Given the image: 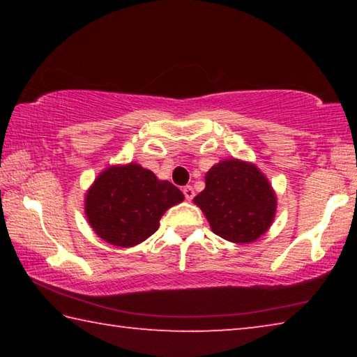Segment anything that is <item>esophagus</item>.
Returning <instances> with one entry per match:
<instances>
[{"label": "esophagus", "instance_id": "esophagus-1", "mask_svg": "<svg viewBox=\"0 0 357 357\" xmlns=\"http://www.w3.org/2000/svg\"><path fill=\"white\" fill-rule=\"evenodd\" d=\"M183 192H184V197H185V200H192L193 197H195V190H193V187L192 185H185L184 189H183Z\"/></svg>", "mask_w": 357, "mask_h": 357}]
</instances>
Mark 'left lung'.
Here are the masks:
<instances>
[{
  "mask_svg": "<svg viewBox=\"0 0 357 357\" xmlns=\"http://www.w3.org/2000/svg\"><path fill=\"white\" fill-rule=\"evenodd\" d=\"M206 187L195 202L211 229L227 241L252 243L271 227L275 193L255 165L238 159L222 160L206 173Z\"/></svg>",
  "mask_w": 357,
  "mask_h": 357,
  "instance_id": "1",
  "label": "left lung"
}]
</instances>
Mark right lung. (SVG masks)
I'll use <instances>...</instances> for the list:
<instances>
[{"label": "right lung", "instance_id": "obj_1", "mask_svg": "<svg viewBox=\"0 0 357 357\" xmlns=\"http://www.w3.org/2000/svg\"><path fill=\"white\" fill-rule=\"evenodd\" d=\"M183 200L176 185L129 164L99 174L86 193L84 211L98 236L113 245L132 247L154 234L165 211Z\"/></svg>", "mask_w": 357, "mask_h": 357}]
</instances>
